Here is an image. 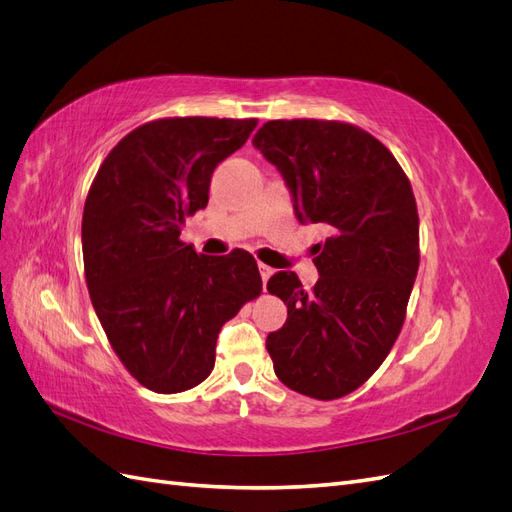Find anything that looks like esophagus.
Segmentation results:
<instances>
[{"label": "esophagus", "instance_id": "1", "mask_svg": "<svg viewBox=\"0 0 512 512\" xmlns=\"http://www.w3.org/2000/svg\"><path fill=\"white\" fill-rule=\"evenodd\" d=\"M258 271H260V277H262V282L267 284V280L269 277L273 275V269L269 267V265H265V262H258Z\"/></svg>", "mask_w": 512, "mask_h": 512}]
</instances>
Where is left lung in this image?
<instances>
[{
  "label": "left lung",
  "mask_w": 512,
  "mask_h": 512,
  "mask_svg": "<svg viewBox=\"0 0 512 512\" xmlns=\"http://www.w3.org/2000/svg\"><path fill=\"white\" fill-rule=\"evenodd\" d=\"M252 143L282 173L299 222L331 230L312 290L292 271L267 284L288 307L267 337L275 376L301 395L339 399L374 376L404 327L421 260L410 179L376 136L346 121L273 119Z\"/></svg>",
  "instance_id": "left-lung-1"
}]
</instances>
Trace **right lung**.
I'll return each mask as SVG.
<instances>
[{
    "label": "right lung",
    "mask_w": 512,
    "mask_h": 512,
    "mask_svg": "<svg viewBox=\"0 0 512 512\" xmlns=\"http://www.w3.org/2000/svg\"><path fill=\"white\" fill-rule=\"evenodd\" d=\"M258 119L164 117L111 149L83 209L91 303L130 376L153 393H181L215 363L224 324L262 292L250 252L203 256L181 241L205 209L215 166L245 145Z\"/></svg>",
    "instance_id": "right-lung-1"
}]
</instances>
